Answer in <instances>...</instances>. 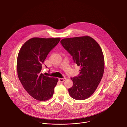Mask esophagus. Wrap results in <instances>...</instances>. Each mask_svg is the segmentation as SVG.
<instances>
[{
    "mask_svg": "<svg viewBox=\"0 0 127 127\" xmlns=\"http://www.w3.org/2000/svg\"><path fill=\"white\" fill-rule=\"evenodd\" d=\"M66 80V78H59V81L60 82H64Z\"/></svg>",
    "mask_w": 127,
    "mask_h": 127,
    "instance_id": "obj_1",
    "label": "esophagus"
}]
</instances>
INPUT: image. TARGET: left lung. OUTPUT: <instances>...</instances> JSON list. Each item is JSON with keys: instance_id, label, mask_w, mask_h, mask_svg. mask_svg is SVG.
I'll use <instances>...</instances> for the list:
<instances>
[{"instance_id": "left-lung-1", "label": "left lung", "mask_w": 127, "mask_h": 127, "mask_svg": "<svg viewBox=\"0 0 127 127\" xmlns=\"http://www.w3.org/2000/svg\"><path fill=\"white\" fill-rule=\"evenodd\" d=\"M61 44L80 67L77 76L71 78L73 86L68 89L70 95L76 100L91 96L102 77L104 60L98 44L89 36L63 39Z\"/></svg>"}]
</instances>
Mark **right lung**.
Segmentation results:
<instances>
[{
  "mask_svg": "<svg viewBox=\"0 0 127 127\" xmlns=\"http://www.w3.org/2000/svg\"><path fill=\"white\" fill-rule=\"evenodd\" d=\"M60 38H33L21 48L17 59L19 78L27 93L35 99L45 101L51 98L57 78L42 73V64L51 50L59 42Z\"/></svg>",
  "mask_w": 127,
  "mask_h": 127,
  "instance_id": "right-lung-1",
  "label": "right lung"
}]
</instances>
